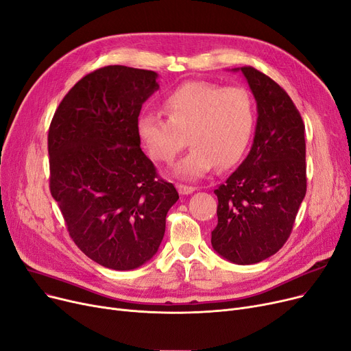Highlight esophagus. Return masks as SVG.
Instances as JSON below:
<instances>
[{
	"label": "esophagus",
	"instance_id": "esophagus-1",
	"mask_svg": "<svg viewBox=\"0 0 351 351\" xmlns=\"http://www.w3.org/2000/svg\"><path fill=\"white\" fill-rule=\"evenodd\" d=\"M177 189H178V193H180L181 195H189V194H191V193L195 191L194 187H191V186H184V184H178Z\"/></svg>",
	"mask_w": 351,
	"mask_h": 351
}]
</instances>
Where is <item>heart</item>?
<instances>
[{
    "instance_id": "obj_1",
    "label": "heart",
    "mask_w": 351,
    "mask_h": 351,
    "mask_svg": "<svg viewBox=\"0 0 351 351\" xmlns=\"http://www.w3.org/2000/svg\"><path fill=\"white\" fill-rule=\"evenodd\" d=\"M164 111L167 117L157 112L138 117V137L156 161L171 162L189 134L193 147L173 169L184 180L204 177L215 162L227 169L239 161L254 125V104L247 90L206 81H189L173 90Z\"/></svg>"
}]
</instances>
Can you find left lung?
<instances>
[{
    "label": "left lung",
    "mask_w": 351,
    "mask_h": 351,
    "mask_svg": "<svg viewBox=\"0 0 351 351\" xmlns=\"http://www.w3.org/2000/svg\"><path fill=\"white\" fill-rule=\"evenodd\" d=\"M257 103L252 149L224 184L211 245L223 258L247 265L285 245L304 199V123L289 94L253 66H240Z\"/></svg>",
    "instance_id": "8db88e82"
}]
</instances>
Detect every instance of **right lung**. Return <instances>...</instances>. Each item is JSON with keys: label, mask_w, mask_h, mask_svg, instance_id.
I'll return each instance as SVG.
<instances>
[{"label": "right lung", "mask_w": 351, "mask_h": 351, "mask_svg": "<svg viewBox=\"0 0 351 351\" xmlns=\"http://www.w3.org/2000/svg\"><path fill=\"white\" fill-rule=\"evenodd\" d=\"M157 78L125 65L95 70L62 98L48 131L49 190L66 230L111 270H134L156 256L178 199L140 148L138 115Z\"/></svg>", "instance_id": "1"}]
</instances>
